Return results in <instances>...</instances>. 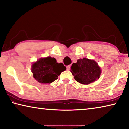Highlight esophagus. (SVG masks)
Listing matches in <instances>:
<instances>
[{
  "instance_id": "obj_1",
  "label": "esophagus",
  "mask_w": 129,
  "mask_h": 129,
  "mask_svg": "<svg viewBox=\"0 0 129 129\" xmlns=\"http://www.w3.org/2000/svg\"><path fill=\"white\" fill-rule=\"evenodd\" d=\"M70 68H71V65H67V70H69L70 69Z\"/></svg>"
}]
</instances>
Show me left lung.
<instances>
[{
	"label": "left lung",
	"instance_id": "8db88e82",
	"mask_svg": "<svg viewBox=\"0 0 129 129\" xmlns=\"http://www.w3.org/2000/svg\"><path fill=\"white\" fill-rule=\"evenodd\" d=\"M75 80L82 84L88 85L99 79L101 69L94 60L84 58L73 63L71 67Z\"/></svg>",
	"mask_w": 129,
	"mask_h": 129
}]
</instances>
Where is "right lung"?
Masks as SVG:
<instances>
[{
  "mask_svg": "<svg viewBox=\"0 0 129 129\" xmlns=\"http://www.w3.org/2000/svg\"><path fill=\"white\" fill-rule=\"evenodd\" d=\"M65 70L66 67L62 63H57L55 58L51 57L40 58L32 66L34 77L42 84H50L53 82Z\"/></svg>",
  "mask_w": 129,
  "mask_h": 129,
  "instance_id": "right-lung-1",
  "label": "right lung"
}]
</instances>
